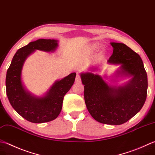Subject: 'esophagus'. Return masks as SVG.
<instances>
[{
  "mask_svg": "<svg viewBox=\"0 0 155 155\" xmlns=\"http://www.w3.org/2000/svg\"><path fill=\"white\" fill-rule=\"evenodd\" d=\"M81 82V78L80 77V75L77 74V77H76V78H75V83H79Z\"/></svg>",
  "mask_w": 155,
  "mask_h": 155,
  "instance_id": "34e87169",
  "label": "esophagus"
}]
</instances>
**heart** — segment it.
Wrapping results in <instances>:
<instances>
[{"mask_svg":"<svg viewBox=\"0 0 155 155\" xmlns=\"http://www.w3.org/2000/svg\"><path fill=\"white\" fill-rule=\"evenodd\" d=\"M96 47H97V45L96 44H93V45H91V50H94L96 48Z\"/></svg>","mask_w":155,"mask_h":155,"instance_id":"heart-1","label":"heart"}]
</instances>
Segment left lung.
<instances>
[{"label":"left lung","mask_w":155,"mask_h":155,"mask_svg":"<svg viewBox=\"0 0 155 155\" xmlns=\"http://www.w3.org/2000/svg\"><path fill=\"white\" fill-rule=\"evenodd\" d=\"M113 54L107 60L120 64L117 76L132 77L123 86H110L101 76L92 72L81 73L84 97L88 111L97 122L120 125L140 111L146 101L147 74L140 56L122 43L111 42Z\"/></svg>","instance_id":"1"}]
</instances>
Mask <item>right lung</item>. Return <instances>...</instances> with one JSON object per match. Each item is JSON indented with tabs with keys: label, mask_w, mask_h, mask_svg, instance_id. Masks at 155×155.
Masks as SVG:
<instances>
[{
	"label": "right lung",
	"mask_w": 155,
	"mask_h": 155,
	"mask_svg": "<svg viewBox=\"0 0 155 155\" xmlns=\"http://www.w3.org/2000/svg\"><path fill=\"white\" fill-rule=\"evenodd\" d=\"M58 47L56 39H39L20 48L15 53L6 76V91L14 110L32 123H44L55 120L62 110L64 97L73 84L72 72L57 81L43 97H37L25 89L21 81V71L25 60L35 50L52 52Z\"/></svg>",
	"instance_id": "1"
}]
</instances>
